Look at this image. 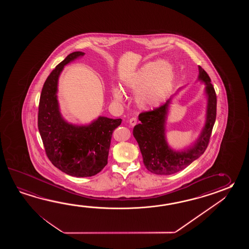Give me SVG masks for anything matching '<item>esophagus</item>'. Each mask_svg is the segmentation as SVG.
Wrapping results in <instances>:
<instances>
[{"mask_svg": "<svg viewBox=\"0 0 249 249\" xmlns=\"http://www.w3.org/2000/svg\"><path fill=\"white\" fill-rule=\"evenodd\" d=\"M129 124H130V125L134 126V125L137 124V118H136V117H132V118L129 120Z\"/></svg>", "mask_w": 249, "mask_h": 249, "instance_id": "34e87169", "label": "esophagus"}]
</instances>
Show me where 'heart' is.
Here are the masks:
<instances>
[{
  "label": "heart",
  "instance_id": "heart-1",
  "mask_svg": "<svg viewBox=\"0 0 249 249\" xmlns=\"http://www.w3.org/2000/svg\"><path fill=\"white\" fill-rule=\"evenodd\" d=\"M174 84V71L168 62L157 60L142 66L124 81V87L137 94V103L142 107H154L162 104ZM112 96L117 101H124L122 90L112 89Z\"/></svg>",
  "mask_w": 249,
  "mask_h": 249
}]
</instances>
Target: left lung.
Segmentation results:
<instances>
[{
	"label": "left lung",
	"instance_id": "8db88e82",
	"mask_svg": "<svg viewBox=\"0 0 249 249\" xmlns=\"http://www.w3.org/2000/svg\"><path fill=\"white\" fill-rule=\"evenodd\" d=\"M197 81L205 84L207 96L206 122L194 142L181 149L171 148L166 140V121L169 115L173 95L163 106L152 111L139 115L141 124L133 128V136L137 141L146 168L155 175H169L180 172L198 159L207 149L212 130L216 118V94L207 72L198 66Z\"/></svg>",
	"mask_w": 249,
	"mask_h": 249
}]
</instances>
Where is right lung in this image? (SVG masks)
Masks as SVG:
<instances>
[{
  "label": "right lung",
  "instance_id": "right-lung-1",
  "mask_svg": "<svg viewBox=\"0 0 249 249\" xmlns=\"http://www.w3.org/2000/svg\"><path fill=\"white\" fill-rule=\"evenodd\" d=\"M70 53L48 76L42 87L38 129L46 155L54 166L74 177L97 175L107 164L113 131L122 119L98 117L89 124H74L62 117L58 101V78L64 67L85 55Z\"/></svg>",
  "mask_w": 249,
  "mask_h": 249
}]
</instances>
